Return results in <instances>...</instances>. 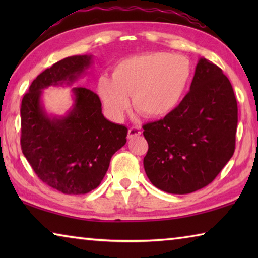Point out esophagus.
Here are the masks:
<instances>
[{"mask_svg": "<svg viewBox=\"0 0 258 258\" xmlns=\"http://www.w3.org/2000/svg\"><path fill=\"white\" fill-rule=\"evenodd\" d=\"M141 130H140L139 127H131L128 130V138L130 139H133L135 137H139L140 134H141Z\"/></svg>", "mask_w": 258, "mask_h": 258, "instance_id": "34e87169", "label": "esophagus"}]
</instances>
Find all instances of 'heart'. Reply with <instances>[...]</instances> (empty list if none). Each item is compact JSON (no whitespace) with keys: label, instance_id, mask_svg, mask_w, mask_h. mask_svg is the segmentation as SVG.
I'll return each mask as SVG.
<instances>
[{"label":"heart","instance_id":"heart-1","mask_svg":"<svg viewBox=\"0 0 258 258\" xmlns=\"http://www.w3.org/2000/svg\"><path fill=\"white\" fill-rule=\"evenodd\" d=\"M192 76L190 60L168 52H148L120 60L112 78L101 76L98 93L104 108L115 118L133 107L147 117L157 118L173 111L184 95Z\"/></svg>","mask_w":258,"mask_h":258}]
</instances>
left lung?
<instances>
[{"label": "left lung", "instance_id": "obj_1", "mask_svg": "<svg viewBox=\"0 0 258 258\" xmlns=\"http://www.w3.org/2000/svg\"><path fill=\"white\" fill-rule=\"evenodd\" d=\"M237 125V99L229 78L202 58L180 104L163 119L143 125L148 178L168 194L203 189L233 156Z\"/></svg>", "mask_w": 258, "mask_h": 258}]
</instances>
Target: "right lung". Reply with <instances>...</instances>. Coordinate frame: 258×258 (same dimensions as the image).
<instances>
[{
    "instance_id": "right-lung-1",
    "label": "right lung",
    "mask_w": 258,
    "mask_h": 258,
    "mask_svg": "<svg viewBox=\"0 0 258 258\" xmlns=\"http://www.w3.org/2000/svg\"><path fill=\"white\" fill-rule=\"evenodd\" d=\"M91 61V55L58 61L35 78L21 101L23 154L43 183L64 195L98 187L127 137V127L104 118L98 94L86 87H73L75 100L66 116L50 117L43 109L42 90L73 84Z\"/></svg>"
}]
</instances>
